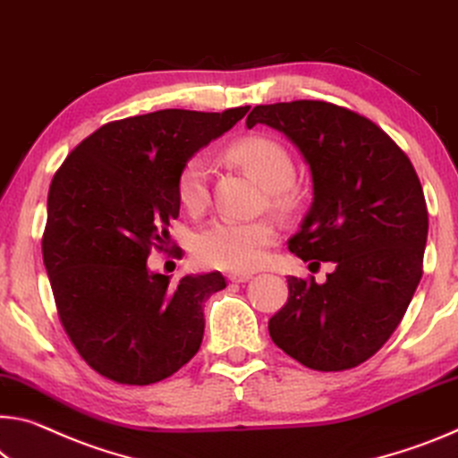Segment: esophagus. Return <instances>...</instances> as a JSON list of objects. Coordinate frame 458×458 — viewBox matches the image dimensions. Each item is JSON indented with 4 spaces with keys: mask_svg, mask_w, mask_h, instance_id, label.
Listing matches in <instances>:
<instances>
[{
    "mask_svg": "<svg viewBox=\"0 0 458 458\" xmlns=\"http://www.w3.org/2000/svg\"><path fill=\"white\" fill-rule=\"evenodd\" d=\"M228 279L232 283H246V281L252 279V273H230Z\"/></svg>",
    "mask_w": 458,
    "mask_h": 458,
    "instance_id": "obj_1",
    "label": "esophagus"
}]
</instances>
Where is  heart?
<instances>
[{
  "mask_svg": "<svg viewBox=\"0 0 458 458\" xmlns=\"http://www.w3.org/2000/svg\"><path fill=\"white\" fill-rule=\"evenodd\" d=\"M230 157L249 169L268 190L275 208L292 206L295 166L283 144L267 136H246L232 144ZM177 198L187 212L198 214L209 201V166L201 155L187 158L177 177ZM277 238V226L267 217L232 220L216 217L193 234V252L201 265L244 273L257 268Z\"/></svg>",
  "mask_w": 458,
  "mask_h": 458,
  "instance_id": "heart-1",
  "label": "heart"
}]
</instances>
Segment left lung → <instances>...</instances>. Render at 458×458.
<instances>
[{
  "instance_id": "1",
  "label": "left lung",
  "mask_w": 458,
  "mask_h": 458,
  "mask_svg": "<svg viewBox=\"0 0 458 458\" xmlns=\"http://www.w3.org/2000/svg\"><path fill=\"white\" fill-rule=\"evenodd\" d=\"M279 130L310 166L311 199L289 250L332 260L326 283L289 277L268 334L314 371L365 362L402 322L420 279L428 212L405 152L383 130L328 101L257 106L246 126Z\"/></svg>"
}]
</instances>
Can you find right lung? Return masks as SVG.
<instances>
[{
    "label": "right lung",
    "mask_w": 458,
    "mask_h": 458,
    "mask_svg": "<svg viewBox=\"0 0 458 458\" xmlns=\"http://www.w3.org/2000/svg\"><path fill=\"white\" fill-rule=\"evenodd\" d=\"M249 110H158L110 122L55 173L42 259L71 343L107 379L150 386L199 351L203 303L226 279L216 271L171 285L147 260L179 216L181 166Z\"/></svg>",
    "instance_id": "obj_1"
}]
</instances>
